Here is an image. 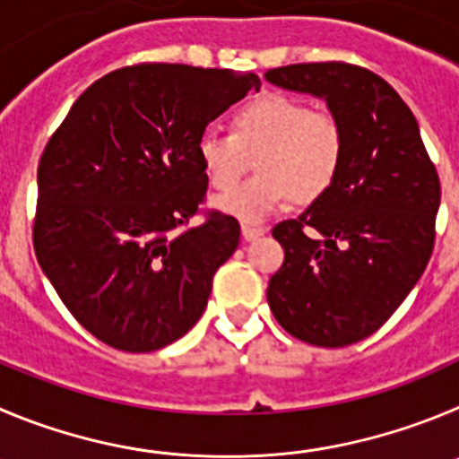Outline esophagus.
Returning a JSON list of instances; mask_svg holds the SVG:
<instances>
[{"instance_id": "1", "label": "esophagus", "mask_w": 459, "mask_h": 459, "mask_svg": "<svg viewBox=\"0 0 459 459\" xmlns=\"http://www.w3.org/2000/svg\"><path fill=\"white\" fill-rule=\"evenodd\" d=\"M267 233V229L264 226H251V224H244L242 226V238L247 239V242H251V239H258L260 235Z\"/></svg>"}]
</instances>
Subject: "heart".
<instances>
[{"label":"heart","instance_id":"1","mask_svg":"<svg viewBox=\"0 0 459 459\" xmlns=\"http://www.w3.org/2000/svg\"><path fill=\"white\" fill-rule=\"evenodd\" d=\"M196 149L217 192L232 189L256 156L259 174L217 201L224 212L254 224L290 199L306 205L331 190L344 160V128L331 110L267 92L235 110L230 133H204Z\"/></svg>","mask_w":459,"mask_h":459}]
</instances>
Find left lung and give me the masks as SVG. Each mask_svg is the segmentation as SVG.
<instances>
[{"label": "left lung", "instance_id": "obj_1", "mask_svg": "<svg viewBox=\"0 0 459 459\" xmlns=\"http://www.w3.org/2000/svg\"><path fill=\"white\" fill-rule=\"evenodd\" d=\"M264 79L321 97L344 128L331 190L273 226L285 260L269 278V307L297 340L355 344L394 315L430 260L442 199L435 162L408 104L367 67L299 63Z\"/></svg>", "mask_w": 459, "mask_h": 459}]
</instances>
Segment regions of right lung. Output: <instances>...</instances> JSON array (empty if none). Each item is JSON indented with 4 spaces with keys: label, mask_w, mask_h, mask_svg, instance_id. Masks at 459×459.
<instances>
[{
    "label": "right lung",
    "mask_w": 459,
    "mask_h": 459,
    "mask_svg": "<svg viewBox=\"0 0 459 459\" xmlns=\"http://www.w3.org/2000/svg\"><path fill=\"white\" fill-rule=\"evenodd\" d=\"M260 88L255 74L138 63L94 81L38 165L33 249L67 310L128 353L177 342L204 315L239 224L205 210V126Z\"/></svg>",
    "instance_id": "1"
}]
</instances>
